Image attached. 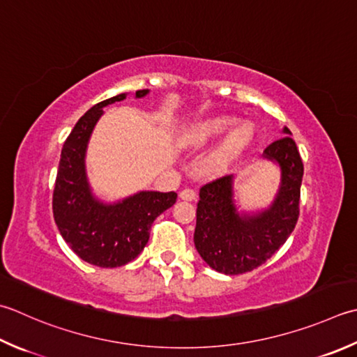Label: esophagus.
Instances as JSON below:
<instances>
[{"label":"esophagus","mask_w":357,"mask_h":357,"mask_svg":"<svg viewBox=\"0 0 357 357\" xmlns=\"http://www.w3.org/2000/svg\"><path fill=\"white\" fill-rule=\"evenodd\" d=\"M179 198L184 201H193L195 198H197V192H195L193 188H184V190H181Z\"/></svg>","instance_id":"1"}]
</instances>
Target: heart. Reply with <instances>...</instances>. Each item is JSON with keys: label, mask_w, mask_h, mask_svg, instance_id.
<instances>
[{"label": "heart", "mask_w": 357, "mask_h": 357, "mask_svg": "<svg viewBox=\"0 0 357 357\" xmlns=\"http://www.w3.org/2000/svg\"><path fill=\"white\" fill-rule=\"evenodd\" d=\"M234 123V119L229 116H212L202 121L193 122L184 128L181 135V144L185 146H204L221 136L230 125ZM254 130L248 123L236 125L234 130L229 131V135L208 153L207 158L202 162V170L211 174H218L226 172L234 160L241 155V151L246 149L248 144L252 139Z\"/></svg>", "instance_id": "b5f03b06"}]
</instances>
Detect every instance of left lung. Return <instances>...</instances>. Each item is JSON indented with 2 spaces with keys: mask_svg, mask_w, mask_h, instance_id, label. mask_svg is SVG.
Listing matches in <instances>:
<instances>
[{
  "mask_svg": "<svg viewBox=\"0 0 357 357\" xmlns=\"http://www.w3.org/2000/svg\"><path fill=\"white\" fill-rule=\"evenodd\" d=\"M284 135H291L283 128ZM264 159L280 167V185L272 204L255 213H240L234 199V176L201 187L195 227V248L208 266L238 275L269 260L294 230L298 220L303 162L294 139L283 136L266 146Z\"/></svg>",
  "mask_w": 357,
  "mask_h": 357,
  "instance_id": "left-lung-1",
  "label": "left lung"
}]
</instances>
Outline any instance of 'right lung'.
<instances>
[{
	"label": "right lung",
	"mask_w": 357,
	"mask_h": 357,
	"mask_svg": "<svg viewBox=\"0 0 357 357\" xmlns=\"http://www.w3.org/2000/svg\"><path fill=\"white\" fill-rule=\"evenodd\" d=\"M146 94L149 89L136 91L137 99ZM125 97L123 93L97 103L79 119L63 144L52 197L54 220L63 240L83 261L99 268H117L135 260L149 243L153 221L178 198L174 192H139L105 204L91 192L85 169L91 132L103 107Z\"/></svg>",
	"instance_id": "obj_1"
}]
</instances>
